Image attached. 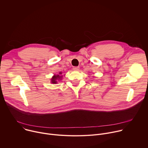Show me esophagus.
Returning <instances> with one entry per match:
<instances>
[{"label": "esophagus", "mask_w": 148, "mask_h": 148, "mask_svg": "<svg viewBox=\"0 0 148 148\" xmlns=\"http://www.w3.org/2000/svg\"><path fill=\"white\" fill-rule=\"evenodd\" d=\"M73 69V70H75V71H77V70H79V67H74Z\"/></svg>", "instance_id": "34e87169"}]
</instances>
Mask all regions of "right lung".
<instances>
[{"instance_id":"1","label":"right lung","mask_w":148,"mask_h":148,"mask_svg":"<svg viewBox=\"0 0 148 148\" xmlns=\"http://www.w3.org/2000/svg\"><path fill=\"white\" fill-rule=\"evenodd\" d=\"M62 74V73L61 72H60L59 73V74H57V75H54L51 79V82L53 83V84H56L57 83V80H59V79H61V78L62 77V75H61Z\"/></svg>"}]
</instances>
